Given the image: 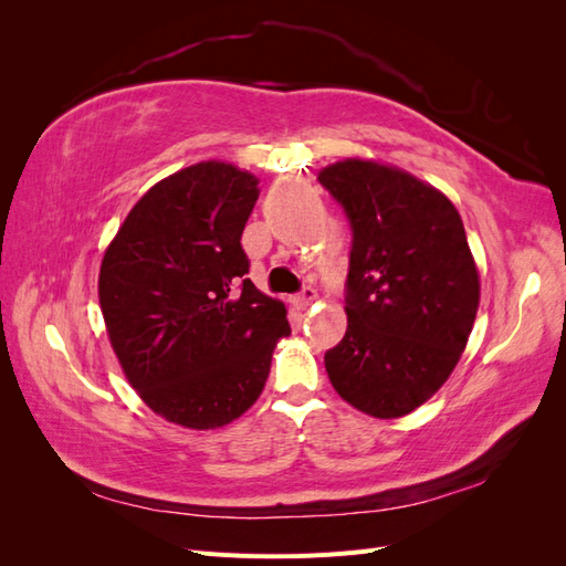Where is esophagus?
<instances>
[{
    "mask_svg": "<svg viewBox=\"0 0 566 566\" xmlns=\"http://www.w3.org/2000/svg\"><path fill=\"white\" fill-rule=\"evenodd\" d=\"M314 300H316V290L312 285H306V287H302L300 295H295L293 302H295V306H300V310H306V306H310Z\"/></svg>",
    "mask_w": 566,
    "mask_h": 566,
    "instance_id": "34e87169",
    "label": "esophagus"
}]
</instances>
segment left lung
I'll return each mask as SVG.
<instances>
[{
    "mask_svg": "<svg viewBox=\"0 0 566 566\" xmlns=\"http://www.w3.org/2000/svg\"><path fill=\"white\" fill-rule=\"evenodd\" d=\"M352 227L347 333L325 352L342 399L401 418L449 380L479 306V273L453 202L373 160L321 169Z\"/></svg>",
    "mask_w": 566,
    "mask_h": 566,
    "instance_id": "left-lung-1",
    "label": "left lung"
}]
</instances>
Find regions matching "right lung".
<instances>
[{"label":"right lung","mask_w":566,"mask_h":566,"mask_svg":"<svg viewBox=\"0 0 566 566\" xmlns=\"http://www.w3.org/2000/svg\"><path fill=\"white\" fill-rule=\"evenodd\" d=\"M256 198V177L233 165L186 167L134 205L101 262V312L127 380L191 430L241 418L290 335L283 302L245 279Z\"/></svg>","instance_id":"1"}]
</instances>
